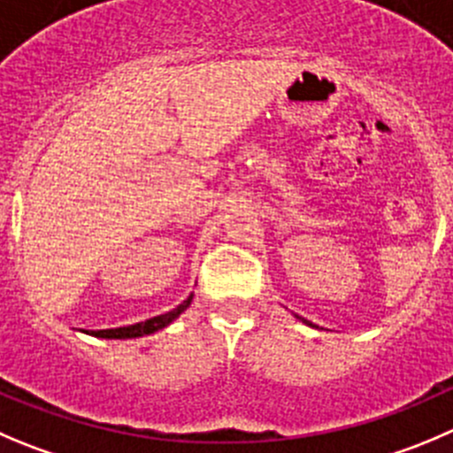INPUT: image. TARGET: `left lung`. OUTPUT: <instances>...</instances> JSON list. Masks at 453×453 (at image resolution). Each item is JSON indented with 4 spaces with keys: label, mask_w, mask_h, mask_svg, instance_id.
I'll use <instances>...</instances> for the list:
<instances>
[{
    "label": "left lung",
    "mask_w": 453,
    "mask_h": 453,
    "mask_svg": "<svg viewBox=\"0 0 453 453\" xmlns=\"http://www.w3.org/2000/svg\"><path fill=\"white\" fill-rule=\"evenodd\" d=\"M296 318H298V320H300V322H304V325H307V326H313V329H318V325H313V322L304 320V318H300V316H296Z\"/></svg>",
    "instance_id": "left-lung-1"
}]
</instances>
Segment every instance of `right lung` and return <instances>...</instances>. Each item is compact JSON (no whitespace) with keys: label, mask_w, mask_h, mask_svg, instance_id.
Wrapping results in <instances>:
<instances>
[{"label":"right lung","mask_w":453,"mask_h":453,"mask_svg":"<svg viewBox=\"0 0 453 453\" xmlns=\"http://www.w3.org/2000/svg\"><path fill=\"white\" fill-rule=\"evenodd\" d=\"M191 300H193V294L188 296V298L184 300L182 304H178V307H175V309H171V311L162 313V316L149 318V320H144V322H135V325L118 326V329H100V331H84V329H81V331H84V334H88V335H95V338H106V340L142 338V335L155 334V331L169 326L171 322L175 320V318H180L184 311H187L188 304H191Z\"/></svg>","instance_id":"right-lung-1"}]
</instances>
